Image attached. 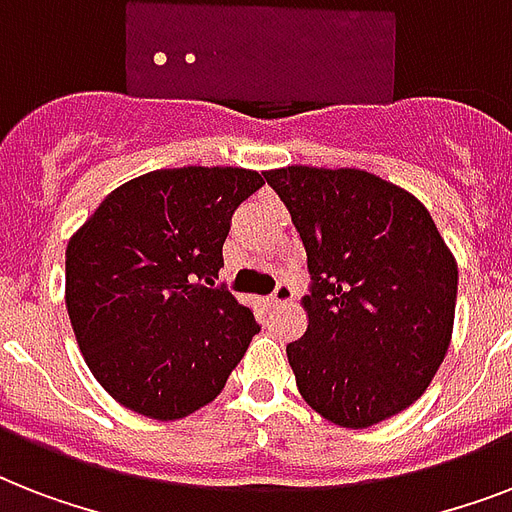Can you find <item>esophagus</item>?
<instances>
[{
    "label": "esophagus",
    "mask_w": 512,
    "mask_h": 512,
    "mask_svg": "<svg viewBox=\"0 0 512 512\" xmlns=\"http://www.w3.org/2000/svg\"><path fill=\"white\" fill-rule=\"evenodd\" d=\"M292 297H295V287H292L289 281H279V284H276V289H273L271 305H287Z\"/></svg>",
    "instance_id": "esophagus-1"
}]
</instances>
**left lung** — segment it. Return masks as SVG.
Returning <instances> with one entry per match:
<instances>
[{"label": "left lung", "mask_w": 512, "mask_h": 512, "mask_svg": "<svg viewBox=\"0 0 512 512\" xmlns=\"http://www.w3.org/2000/svg\"><path fill=\"white\" fill-rule=\"evenodd\" d=\"M308 252V332L287 356L308 404L372 428L417 401L444 361L457 263L412 193L361 170L265 172Z\"/></svg>", "instance_id": "8db88e82"}]
</instances>
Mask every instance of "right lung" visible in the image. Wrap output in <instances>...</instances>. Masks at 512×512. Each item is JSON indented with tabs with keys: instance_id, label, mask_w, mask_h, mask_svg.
Segmentation results:
<instances>
[{
	"instance_id": "right-lung-1",
	"label": "right lung",
	"mask_w": 512,
	"mask_h": 512,
	"mask_svg": "<svg viewBox=\"0 0 512 512\" xmlns=\"http://www.w3.org/2000/svg\"><path fill=\"white\" fill-rule=\"evenodd\" d=\"M263 183L239 167L148 172L108 193L68 241V319L122 406L180 420L225 388L260 324L215 279L233 212Z\"/></svg>"
}]
</instances>
